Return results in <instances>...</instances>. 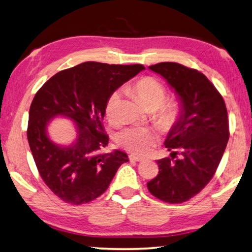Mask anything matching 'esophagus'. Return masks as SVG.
<instances>
[{
  "label": "esophagus",
  "instance_id": "obj_1",
  "mask_svg": "<svg viewBox=\"0 0 252 252\" xmlns=\"http://www.w3.org/2000/svg\"><path fill=\"white\" fill-rule=\"evenodd\" d=\"M129 159L132 162H141V161H143V158L138 157V155H135V154H130Z\"/></svg>",
  "mask_w": 252,
  "mask_h": 252
}]
</instances>
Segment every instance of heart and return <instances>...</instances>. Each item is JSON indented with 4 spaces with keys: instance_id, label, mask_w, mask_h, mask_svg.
<instances>
[{
    "instance_id": "heart-1",
    "label": "heart",
    "mask_w": 252,
    "mask_h": 252,
    "mask_svg": "<svg viewBox=\"0 0 252 252\" xmlns=\"http://www.w3.org/2000/svg\"><path fill=\"white\" fill-rule=\"evenodd\" d=\"M132 90L141 103L148 110H155L153 118L163 130H171L181 120L183 109L176 100H165L167 93L165 87L152 77H143L132 86ZM121 94L113 91L108 98L106 113L109 120L119 121V107ZM118 144L131 153L148 155L153 152L158 142L157 131L146 126H127L121 130L116 138Z\"/></svg>"
}]
</instances>
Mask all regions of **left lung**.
I'll use <instances>...</instances> for the list:
<instances>
[{
	"instance_id": "obj_1",
	"label": "left lung",
	"mask_w": 252,
	"mask_h": 252,
	"mask_svg": "<svg viewBox=\"0 0 252 252\" xmlns=\"http://www.w3.org/2000/svg\"><path fill=\"white\" fill-rule=\"evenodd\" d=\"M150 69L176 91L183 113L165 140L172 158L158 159V174L148 183V189L165 203H184L216 173L229 139L227 108L216 87L198 70L170 62Z\"/></svg>"
}]
</instances>
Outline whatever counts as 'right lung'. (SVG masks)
Instances as JSON below:
<instances>
[{
  "label": "right lung",
  "mask_w": 252,
  "mask_h": 252,
  "mask_svg": "<svg viewBox=\"0 0 252 252\" xmlns=\"http://www.w3.org/2000/svg\"><path fill=\"white\" fill-rule=\"evenodd\" d=\"M143 65L87 62L54 75L36 93L30 108L27 140L38 173L48 189L71 205L102 195L118 168L129 162L122 151L101 153L109 142L103 117L108 98ZM63 115L77 125L74 145L59 147L47 135L50 118Z\"/></svg>",
  "instance_id": "right-lung-1"
}]
</instances>
